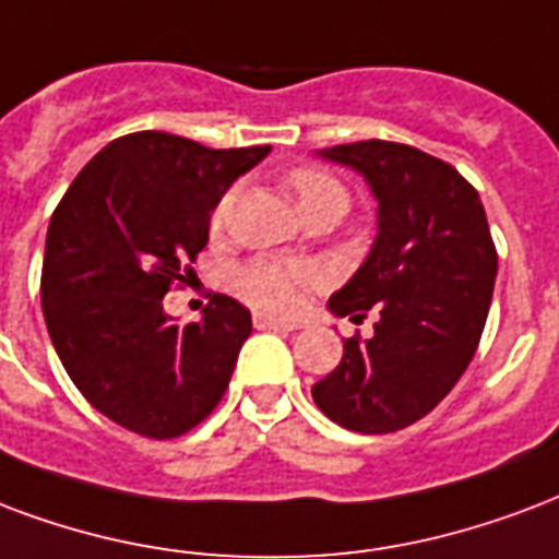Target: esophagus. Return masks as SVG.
<instances>
[{
	"instance_id": "obj_1",
	"label": "esophagus",
	"mask_w": 559,
	"mask_h": 559,
	"mask_svg": "<svg viewBox=\"0 0 559 559\" xmlns=\"http://www.w3.org/2000/svg\"><path fill=\"white\" fill-rule=\"evenodd\" d=\"M254 328H261V331H296V322H284V319H275L270 313H254Z\"/></svg>"
}]
</instances>
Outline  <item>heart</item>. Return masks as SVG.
<instances>
[{"mask_svg": "<svg viewBox=\"0 0 559 559\" xmlns=\"http://www.w3.org/2000/svg\"><path fill=\"white\" fill-rule=\"evenodd\" d=\"M287 185L296 195L298 211L308 213L317 207H336L340 216L346 211L348 193L334 176H328L313 166H296L287 173ZM234 193H225L213 207V225L223 228L231 216ZM313 284V272L305 263L278 261V258H251L234 272V289L240 293L249 305L272 313H289L298 308L301 296Z\"/></svg>", "mask_w": 559, "mask_h": 559, "instance_id": "b5f03b06", "label": "heart"}]
</instances>
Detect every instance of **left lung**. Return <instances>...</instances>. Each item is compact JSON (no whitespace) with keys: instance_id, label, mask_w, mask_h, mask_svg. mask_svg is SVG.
<instances>
[{"instance_id":"obj_1","label":"left lung","mask_w":559,"mask_h":559,"mask_svg":"<svg viewBox=\"0 0 559 559\" xmlns=\"http://www.w3.org/2000/svg\"><path fill=\"white\" fill-rule=\"evenodd\" d=\"M378 199V237L346 287L336 317L374 334L343 340V360L313 383L328 419L357 433H393L437 407L478 352L496 287L498 251L480 195L457 169L421 148L360 140L325 148Z\"/></svg>"}]
</instances>
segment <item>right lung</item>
<instances>
[{
    "label": "right lung",
    "mask_w": 559,
    "mask_h": 559,
    "mask_svg": "<svg viewBox=\"0 0 559 559\" xmlns=\"http://www.w3.org/2000/svg\"><path fill=\"white\" fill-rule=\"evenodd\" d=\"M266 152L134 131L110 140L55 207L43 317L79 393L119 428L176 440L223 402L251 313L216 293L202 322L178 325L164 296L195 278L211 211Z\"/></svg>",
    "instance_id": "1"
}]
</instances>
